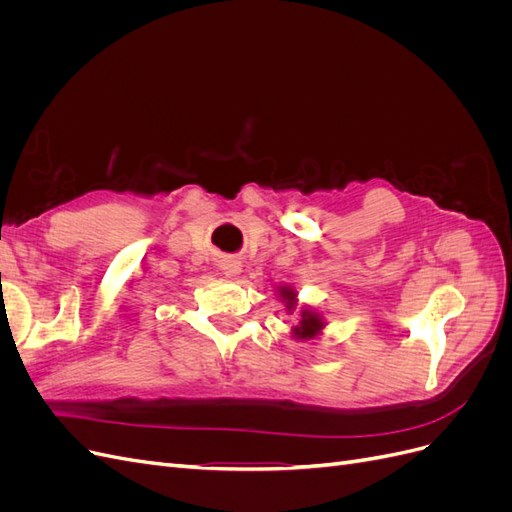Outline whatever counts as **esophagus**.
Segmentation results:
<instances>
[{
    "label": "esophagus",
    "instance_id": "esophagus-1",
    "mask_svg": "<svg viewBox=\"0 0 512 512\" xmlns=\"http://www.w3.org/2000/svg\"><path fill=\"white\" fill-rule=\"evenodd\" d=\"M222 271H224V275H228V277H235L239 271H241V265L237 260H226L224 265H222Z\"/></svg>",
    "mask_w": 512,
    "mask_h": 512
}]
</instances>
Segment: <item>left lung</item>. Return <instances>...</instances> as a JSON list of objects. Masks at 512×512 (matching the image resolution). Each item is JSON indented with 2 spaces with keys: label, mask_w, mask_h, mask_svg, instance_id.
<instances>
[{
  "label": "left lung",
  "mask_w": 512,
  "mask_h": 512,
  "mask_svg": "<svg viewBox=\"0 0 512 512\" xmlns=\"http://www.w3.org/2000/svg\"><path fill=\"white\" fill-rule=\"evenodd\" d=\"M282 297H284L288 309H292L294 305H297V294H294V290L282 288ZM322 327H324V322L320 320V316L314 314V312H307V309H305V312H301L299 327H294V335H297L299 339H307V337L312 339L314 335L320 333Z\"/></svg>",
  "instance_id": "obj_1"
}]
</instances>
